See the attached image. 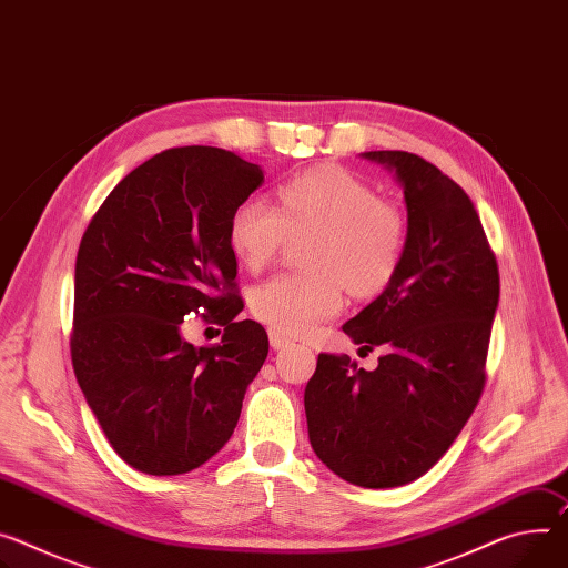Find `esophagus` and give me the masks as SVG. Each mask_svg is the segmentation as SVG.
Listing matches in <instances>:
<instances>
[{"mask_svg":"<svg viewBox=\"0 0 568 568\" xmlns=\"http://www.w3.org/2000/svg\"><path fill=\"white\" fill-rule=\"evenodd\" d=\"M270 344H272V348H285L287 344H292V339L287 337V335H283V333H278V331H274V328H270Z\"/></svg>","mask_w":568,"mask_h":568,"instance_id":"1","label":"esophagus"}]
</instances>
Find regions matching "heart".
<instances>
[{
  "label": "heart",
  "instance_id": "heart-1",
  "mask_svg": "<svg viewBox=\"0 0 568 568\" xmlns=\"http://www.w3.org/2000/svg\"><path fill=\"white\" fill-rule=\"evenodd\" d=\"M281 211L248 196L233 211L229 240L240 261L257 272L283 251L290 235L313 233L307 272L276 274L251 296L255 317L283 335H305L335 317L344 283L376 294L396 274L405 248V217L392 201L344 168L322 165L278 190Z\"/></svg>",
  "mask_w": 568,
  "mask_h": 568
}]
</instances>
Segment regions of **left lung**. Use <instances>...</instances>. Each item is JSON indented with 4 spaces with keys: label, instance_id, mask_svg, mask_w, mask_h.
<instances>
[{
    "label": "left lung",
    "instance_id": "8db88e82",
    "mask_svg": "<svg viewBox=\"0 0 568 568\" xmlns=\"http://www.w3.org/2000/svg\"><path fill=\"white\" fill-rule=\"evenodd\" d=\"M403 190L407 231L387 287L342 331L385 346L374 372L322 353L303 405L317 457L342 480L387 489L422 478L478 405L498 307V267L476 205L407 151H365Z\"/></svg>",
    "mask_w": 568,
    "mask_h": 568
}]
</instances>
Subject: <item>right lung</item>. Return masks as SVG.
<instances>
[{"instance_id": "1", "label": "right lung", "mask_w": 568, "mask_h": 568, "mask_svg": "<svg viewBox=\"0 0 568 568\" xmlns=\"http://www.w3.org/2000/svg\"><path fill=\"white\" fill-rule=\"evenodd\" d=\"M261 165L217 146H176L126 174L83 233L74 272L72 365L115 453L149 476H179L231 439L270 353L237 320V205ZM225 326L217 345L182 337L190 314Z\"/></svg>"}]
</instances>
